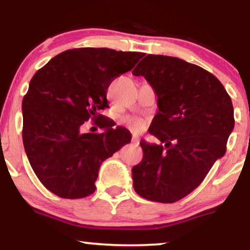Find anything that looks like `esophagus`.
Returning a JSON list of instances; mask_svg holds the SVG:
<instances>
[{"mask_svg": "<svg viewBox=\"0 0 250 250\" xmlns=\"http://www.w3.org/2000/svg\"><path fill=\"white\" fill-rule=\"evenodd\" d=\"M132 145H134V146H138L139 145V142H140V140H139V138H136V136H133L132 138Z\"/></svg>", "mask_w": 250, "mask_h": 250, "instance_id": "34e87169", "label": "esophagus"}]
</instances>
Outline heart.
<instances>
[{
	"instance_id": "1",
	"label": "heart",
	"mask_w": 250,
	"mask_h": 250,
	"mask_svg": "<svg viewBox=\"0 0 250 250\" xmlns=\"http://www.w3.org/2000/svg\"><path fill=\"white\" fill-rule=\"evenodd\" d=\"M127 124L129 127H131L133 131L139 132L145 127V122L140 118H128L127 119Z\"/></svg>"
}]
</instances>
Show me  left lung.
Returning a JSON list of instances; mask_svg holds the SVG:
<instances>
[{"label":"left lung","instance_id":"obj_1","mask_svg":"<svg viewBox=\"0 0 250 250\" xmlns=\"http://www.w3.org/2000/svg\"><path fill=\"white\" fill-rule=\"evenodd\" d=\"M132 74L155 90L158 111L149 132L164 143L141 140L143 158L132 168L133 187L148 200L175 203L227 151L234 127L231 98L213 74L175 57L148 54Z\"/></svg>","mask_w":250,"mask_h":250}]
</instances>
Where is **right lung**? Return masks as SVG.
<instances>
[{
  "instance_id": "right-lung-1",
  "label": "right lung",
  "mask_w": 250,
  "mask_h": 250,
  "mask_svg": "<svg viewBox=\"0 0 250 250\" xmlns=\"http://www.w3.org/2000/svg\"><path fill=\"white\" fill-rule=\"evenodd\" d=\"M145 56L107 47H80L37 70L22 100V142L30 166L51 192L66 199L90 196L105 159L131 142L122 126L99 114L107 90ZM91 117L101 133L83 132ZM100 119V121L97 119Z\"/></svg>"
}]
</instances>
